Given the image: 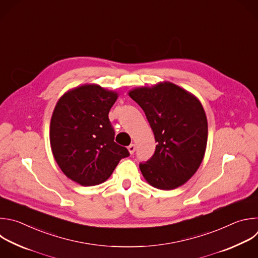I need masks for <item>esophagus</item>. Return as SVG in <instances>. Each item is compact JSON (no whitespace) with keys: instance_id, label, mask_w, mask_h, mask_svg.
I'll return each mask as SVG.
<instances>
[{"instance_id":"esophagus-1","label":"esophagus","mask_w":258,"mask_h":258,"mask_svg":"<svg viewBox=\"0 0 258 258\" xmlns=\"http://www.w3.org/2000/svg\"><path fill=\"white\" fill-rule=\"evenodd\" d=\"M127 149H128V152H130L131 154H134L135 151H136V145H135V144H131V145L127 147Z\"/></svg>"}]
</instances>
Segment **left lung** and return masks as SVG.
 I'll return each mask as SVG.
<instances>
[{"instance_id": "obj_1", "label": "left lung", "mask_w": 258, "mask_h": 258, "mask_svg": "<svg viewBox=\"0 0 258 258\" xmlns=\"http://www.w3.org/2000/svg\"><path fill=\"white\" fill-rule=\"evenodd\" d=\"M128 95L144 110L157 142L154 155L140 163L143 176L164 190L184 184L197 172L207 148L208 120L202 103L169 82L136 88Z\"/></svg>"}]
</instances>
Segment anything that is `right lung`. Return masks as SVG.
<instances>
[{"mask_svg":"<svg viewBox=\"0 0 258 258\" xmlns=\"http://www.w3.org/2000/svg\"><path fill=\"white\" fill-rule=\"evenodd\" d=\"M117 93L98 85H83L57 101L50 120L53 157L73 181L92 186L104 182L130 153L114 142L108 113Z\"/></svg>","mask_w":258,"mask_h":258,"instance_id":"1","label":"right lung"}]
</instances>
